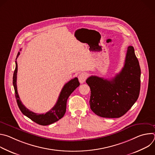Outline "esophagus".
I'll list each match as a JSON object with an SVG mask.
<instances>
[{"label": "esophagus", "mask_w": 155, "mask_h": 155, "mask_svg": "<svg viewBox=\"0 0 155 155\" xmlns=\"http://www.w3.org/2000/svg\"><path fill=\"white\" fill-rule=\"evenodd\" d=\"M87 77V74L85 72H83L78 75V80L81 83H83L86 81Z\"/></svg>", "instance_id": "obj_1"}]
</instances>
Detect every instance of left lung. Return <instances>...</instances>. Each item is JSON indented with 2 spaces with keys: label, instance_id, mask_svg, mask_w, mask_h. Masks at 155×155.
Here are the masks:
<instances>
[{
  "label": "left lung",
  "instance_id": "8db88e82",
  "mask_svg": "<svg viewBox=\"0 0 155 155\" xmlns=\"http://www.w3.org/2000/svg\"><path fill=\"white\" fill-rule=\"evenodd\" d=\"M140 68L133 47L127 48L124 67L110 80L91 76L86 82L91 90L90 108L103 118H120L137 100L140 88Z\"/></svg>",
  "mask_w": 155,
  "mask_h": 155
}]
</instances>
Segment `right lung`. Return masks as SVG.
<instances>
[{
	"label": "right lung",
	"instance_id": "obj_1",
	"mask_svg": "<svg viewBox=\"0 0 155 155\" xmlns=\"http://www.w3.org/2000/svg\"><path fill=\"white\" fill-rule=\"evenodd\" d=\"M19 52L17 54V58L19 55ZM16 58V60L17 59ZM16 68L13 74V84L15 89V97L18 105L21 110L25 116L30 118L31 120L35 123L42 125L47 126L51 124L54 122H56L61 118H62L66 111V105H67V101L69 96L72 93V92L79 86L80 83L77 77L72 79L67 83L64 84V87L61 91L58 99L55 105L50 110L49 112H47L45 114H35L29 109H28L21 102L17 90L16 85V78H17V72H18V64L16 61Z\"/></svg>",
	"mask_w": 155,
	"mask_h": 155
}]
</instances>
